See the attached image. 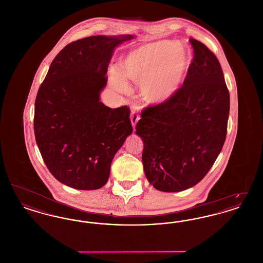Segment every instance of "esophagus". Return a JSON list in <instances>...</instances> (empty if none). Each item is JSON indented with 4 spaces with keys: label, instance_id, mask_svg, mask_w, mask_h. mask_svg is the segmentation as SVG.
Here are the masks:
<instances>
[{
    "label": "esophagus",
    "instance_id": "esophagus-1",
    "mask_svg": "<svg viewBox=\"0 0 263 263\" xmlns=\"http://www.w3.org/2000/svg\"><path fill=\"white\" fill-rule=\"evenodd\" d=\"M130 119H131V123H132L133 128H135V126L137 124L138 120L140 119V116H139V114H138L137 111L132 110L131 115H130Z\"/></svg>",
    "mask_w": 263,
    "mask_h": 263
}]
</instances>
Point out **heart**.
Listing matches in <instances>:
<instances>
[{"label":"heart","mask_w":263,"mask_h":263,"mask_svg":"<svg viewBox=\"0 0 263 263\" xmlns=\"http://www.w3.org/2000/svg\"><path fill=\"white\" fill-rule=\"evenodd\" d=\"M192 63L186 46L171 40L144 44L123 58L120 71L113 69L110 80L119 90L127 88L125 79L141 84L142 93L151 102L172 99L182 86Z\"/></svg>","instance_id":"1"}]
</instances>
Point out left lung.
<instances>
[{"label": "left lung", "instance_id": "obj_1", "mask_svg": "<svg viewBox=\"0 0 263 263\" xmlns=\"http://www.w3.org/2000/svg\"><path fill=\"white\" fill-rule=\"evenodd\" d=\"M194 56L175 96L141 113L136 133L151 184L164 192L194 186L210 171L224 146L230 93L216 55L190 38Z\"/></svg>", "mask_w": 263, "mask_h": 263}]
</instances>
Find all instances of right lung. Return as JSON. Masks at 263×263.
<instances>
[{
  "mask_svg": "<svg viewBox=\"0 0 263 263\" xmlns=\"http://www.w3.org/2000/svg\"><path fill=\"white\" fill-rule=\"evenodd\" d=\"M132 35L79 39L54 58L38 89L34 135L51 175L81 190L102 187L116 152L133 131L130 108L100 101L114 48Z\"/></svg>",
  "mask_w": 263,
  "mask_h": 263,
  "instance_id": "obj_1",
  "label": "right lung"
}]
</instances>
